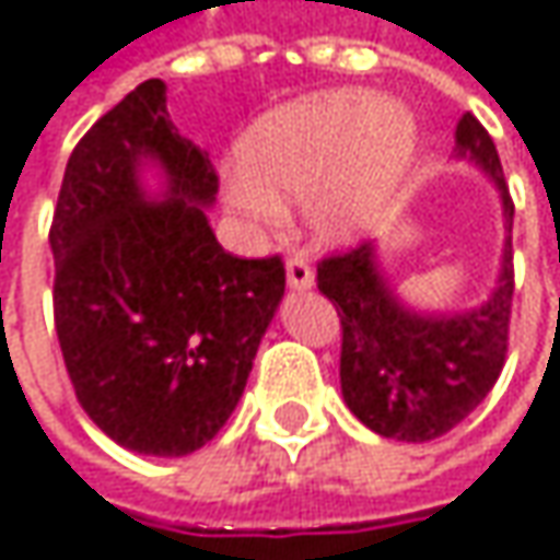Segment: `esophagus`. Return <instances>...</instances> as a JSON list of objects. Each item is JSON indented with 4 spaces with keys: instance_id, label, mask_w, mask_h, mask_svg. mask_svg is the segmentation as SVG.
Instances as JSON below:
<instances>
[{
    "instance_id": "34e87169",
    "label": "esophagus",
    "mask_w": 560,
    "mask_h": 560,
    "mask_svg": "<svg viewBox=\"0 0 560 560\" xmlns=\"http://www.w3.org/2000/svg\"><path fill=\"white\" fill-rule=\"evenodd\" d=\"M284 276H288V288H294V291L314 288V269L304 259H298V256L284 262Z\"/></svg>"
}]
</instances>
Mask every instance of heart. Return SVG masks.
I'll return each mask as SVG.
<instances>
[{
    "instance_id": "b5f03b06",
    "label": "heart",
    "mask_w": 560,
    "mask_h": 560,
    "mask_svg": "<svg viewBox=\"0 0 560 560\" xmlns=\"http://www.w3.org/2000/svg\"><path fill=\"white\" fill-rule=\"evenodd\" d=\"M417 147L410 112L365 89L327 92L262 115L224 170L228 205L276 224L281 201H304L320 243H352L387 205Z\"/></svg>"
}]
</instances>
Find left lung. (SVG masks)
Listing matches in <instances>:
<instances>
[{
  "label": "left lung",
  "mask_w": 560,
  "mask_h": 560,
  "mask_svg": "<svg viewBox=\"0 0 560 560\" xmlns=\"http://www.w3.org/2000/svg\"><path fill=\"white\" fill-rule=\"evenodd\" d=\"M455 156L500 191L503 256L493 291L471 311L423 314L407 307L378 262L375 243L317 266V288L342 324L339 384L346 407L384 439L430 442L458 427L497 384L513 307V201L497 147L468 112L455 128Z\"/></svg>",
  "instance_id": "1"
}]
</instances>
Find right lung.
Here are the masks:
<instances>
[{"mask_svg":"<svg viewBox=\"0 0 560 560\" xmlns=\"http://www.w3.org/2000/svg\"><path fill=\"white\" fill-rule=\"evenodd\" d=\"M214 195V166L170 121L163 79L102 115L63 173L50 228L60 352L89 420L137 455L182 458L221 432L284 294L279 256L218 243Z\"/></svg>","mask_w":560,"mask_h":560,"instance_id":"add662e5","label":"right lung"}]
</instances>
